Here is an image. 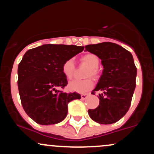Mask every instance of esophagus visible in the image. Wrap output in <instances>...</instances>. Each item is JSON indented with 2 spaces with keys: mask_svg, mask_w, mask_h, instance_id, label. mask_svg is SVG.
I'll list each match as a JSON object with an SVG mask.
<instances>
[{
  "mask_svg": "<svg viewBox=\"0 0 154 154\" xmlns=\"http://www.w3.org/2000/svg\"><path fill=\"white\" fill-rule=\"evenodd\" d=\"M89 95H90L89 94H81V98H82V99H85Z\"/></svg>",
  "mask_w": 154,
  "mask_h": 154,
  "instance_id": "1",
  "label": "esophagus"
}]
</instances>
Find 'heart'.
Segmentation results:
<instances>
[{
    "instance_id": "b5f03b06",
    "label": "heart",
    "mask_w": 154,
    "mask_h": 154,
    "mask_svg": "<svg viewBox=\"0 0 154 154\" xmlns=\"http://www.w3.org/2000/svg\"><path fill=\"white\" fill-rule=\"evenodd\" d=\"M81 62L86 64L90 67V70L88 72V76H93L96 77L97 74V68L99 65V58L98 56L93 53H87L82 55L80 59ZM74 61L73 59L69 58L64 62L62 66V71L65 77L67 79H72L74 77ZM94 87V82L91 79L87 80H74L71 81L69 83V90L74 92L84 94L88 92Z\"/></svg>"
}]
</instances>
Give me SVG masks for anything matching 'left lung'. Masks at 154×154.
Listing matches in <instances>:
<instances>
[{"label":"left lung","mask_w":154,"mask_h":154,"mask_svg":"<svg viewBox=\"0 0 154 154\" xmlns=\"http://www.w3.org/2000/svg\"><path fill=\"white\" fill-rule=\"evenodd\" d=\"M85 47L86 51L102 60L104 68L93 91H102L99 94V105L88 112L91 119L99 124H114L129 110L136 87L137 68L132 55L112 42L89 45Z\"/></svg>","instance_id":"obj_1"}]
</instances>
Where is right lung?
I'll return each mask as SVG.
<instances>
[{"label": "right lung", "instance_id": "right-lung-1", "mask_svg": "<svg viewBox=\"0 0 154 154\" xmlns=\"http://www.w3.org/2000/svg\"><path fill=\"white\" fill-rule=\"evenodd\" d=\"M84 50L83 47L43 45L28 50L18 66V89L23 109L41 125L60 123L66 117L68 104L80 99L77 93H63L66 77L62 71L64 62Z\"/></svg>", "mask_w": 154, "mask_h": 154}]
</instances>
